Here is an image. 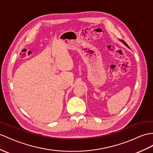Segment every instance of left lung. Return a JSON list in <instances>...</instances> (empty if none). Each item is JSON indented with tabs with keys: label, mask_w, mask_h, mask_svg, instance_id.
<instances>
[{
	"label": "left lung",
	"mask_w": 153,
	"mask_h": 153,
	"mask_svg": "<svg viewBox=\"0 0 153 153\" xmlns=\"http://www.w3.org/2000/svg\"><path fill=\"white\" fill-rule=\"evenodd\" d=\"M125 44H126V43H125Z\"/></svg>",
	"instance_id": "1"
}]
</instances>
